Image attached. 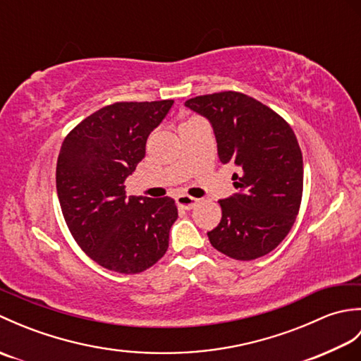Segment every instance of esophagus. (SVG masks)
<instances>
[{
    "label": "esophagus",
    "mask_w": 361,
    "mask_h": 361,
    "mask_svg": "<svg viewBox=\"0 0 361 361\" xmlns=\"http://www.w3.org/2000/svg\"><path fill=\"white\" fill-rule=\"evenodd\" d=\"M175 202L183 209H192L198 200H197V198H194V197L186 195V194H178V195L175 197Z\"/></svg>",
    "instance_id": "obj_1"
}]
</instances>
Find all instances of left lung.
<instances>
[{
  "label": "left lung",
  "mask_w": 361,
  "mask_h": 361,
  "mask_svg": "<svg viewBox=\"0 0 361 361\" xmlns=\"http://www.w3.org/2000/svg\"><path fill=\"white\" fill-rule=\"evenodd\" d=\"M211 122L224 164L237 194L220 200L221 220L208 233L216 250L235 260L273 251L293 226L302 198V153L293 130L278 113L237 91L204 94L185 102Z\"/></svg>",
  "instance_id": "left-lung-1"
}]
</instances>
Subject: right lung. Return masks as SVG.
<instances>
[{
	"instance_id": "add662e5",
	"label": "right lung",
	"mask_w": 361,
	"mask_h": 361,
	"mask_svg": "<svg viewBox=\"0 0 361 361\" xmlns=\"http://www.w3.org/2000/svg\"><path fill=\"white\" fill-rule=\"evenodd\" d=\"M173 101L116 102L75 126L59 153L56 185L68 228L106 270L135 274L166 255L178 217L173 198L126 194L124 181Z\"/></svg>"
}]
</instances>
